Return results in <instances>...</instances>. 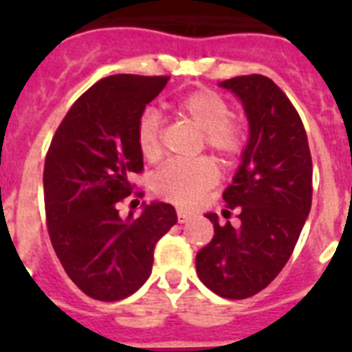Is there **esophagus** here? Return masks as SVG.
<instances>
[{
  "label": "esophagus",
  "instance_id": "esophagus-1",
  "mask_svg": "<svg viewBox=\"0 0 352 352\" xmlns=\"http://www.w3.org/2000/svg\"><path fill=\"white\" fill-rule=\"evenodd\" d=\"M193 215L190 214V212H184V210H177V221L181 223V225H184V223H188V221L192 219Z\"/></svg>",
  "mask_w": 352,
  "mask_h": 352
}]
</instances>
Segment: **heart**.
<instances>
[{"label":"heart","mask_w":352,"mask_h":352,"mask_svg":"<svg viewBox=\"0 0 352 352\" xmlns=\"http://www.w3.org/2000/svg\"><path fill=\"white\" fill-rule=\"evenodd\" d=\"M175 109L181 117L203 129V144L225 162H232L243 153L245 124L230 115V106L223 96L208 89L193 91L177 102ZM135 137L144 159H159L162 153V124L157 113L146 109L138 117ZM217 181L219 171L210 159L171 160L155 173L153 192L179 206H193Z\"/></svg>","instance_id":"heart-1"}]
</instances>
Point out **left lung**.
Masks as SVG:
<instances>
[{"label": "left lung", "mask_w": 352, "mask_h": 352, "mask_svg": "<svg viewBox=\"0 0 352 352\" xmlns=\"http://www.w3.org/2000/svg\"><path fill=\"white\" fill-rule=\"evenodd\" d=\"M245 106L250 138L226 208L239 228L206 214L214 237L195 257L199 279L221 298L245 300L272 283L289 261L312 204V159L305 127L283 91L263 74L221 82Z\"/></svg>", "instance_id": "1"}]
</instances>
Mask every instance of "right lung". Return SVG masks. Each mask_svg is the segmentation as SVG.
Segmentation results:
<instances>
[{"label": "right lung", "instance_id": "right-lung-1", "mask_svg": "<svg viewBox=\"0 0 352 352\" xmlns=\"http://www.w3.org/2000/svg\"><path fill=\"white\" fill-rule=\"evenodd\" d=\"M168 80L102 78L71 106L47 151L49 237L71 281L93 300L118 301L137 292L151 274L157 241L177 223L175 208L166 203L144 206L140 217L118 214L124 199L142 197L131 182L144 170L135 129Z\"/></svg>", "mask_w": 352, "mask_h": 352}]
</instances>
